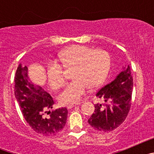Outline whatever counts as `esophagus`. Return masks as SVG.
Returning <instances> with one entry per match:
<instances>
[{"label":"esophagus","instance_id":"esophagus-1","mask_svg":"<svg viewBox=\"0 0 154 154\" xmlns=\"http://www.w3.org/2000/svg\"><path fill=\"white\" fill-rule=\"evenodd\" d=\"M80 103H75V104H69L67 106V108L68 109H72V107H74V106H77V105H79Z\"/></svg>","mask_w":154,"mask_h":154}]
</instances>
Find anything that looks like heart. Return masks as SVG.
I'll use <instances>...</instances> for the list:
<instances>
[{
	"mask_svg": "<svg viewBox=\"0 0 154 154\" xmlns=\"http://www.w3.org/2000/svg\"><path fill=\"white\" fill-rule=\"evenodd\" d=\"M62 66L73 69L74 81L66 86L59 96L62 104H73L80 101L88 89H95L104 82L111 66V56L103 49L93 50L85 45H72L58 54ZM48 82L53 89L64 86L65 79L62 67L56 62H50L46 70Z\"/></svg>",
	"mask_w": 154,
	"mask_h": 154,
	"instance_id": "heart-1",
	"label": "heart"
}]
</instances>
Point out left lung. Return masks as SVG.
Wrapping results in <instances>:
<instances>
[{"label": "left lung", "instance_id": "obj_1", "mask_svg": "<svg viewBox=\"0 0 154 154\" xmlns=\"http://www.w3.org/2000/svg\"><path fill=\"white\" fill-rule=\"evenodd\" d=\"M133 81L130 65L116 78L96 93L104 103L95 104V111L88 122L98 132H110L124 122L132 104Z\"/></svg>", "mask_w": 154, "mask_h": 154}]
</instances>
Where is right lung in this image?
<instances>
[{"label":"right lung","instance_id":"1","mask_svg":"<svg viewBox=\"0 0 154 154\" xmlns=\"http://www.w3.org/2000/svg\"><path fill=\"white\" fill-rule=\"evenodd\" d=\"M14 96L24 119L35 133L45 137L62 133L67 120L68 109L59 108L48 112L55 103L52 97L30 81L28 68H22L21 64L14 77Z\"/></svg>","mask_w":154,"mask_h":154}]
</instances>
